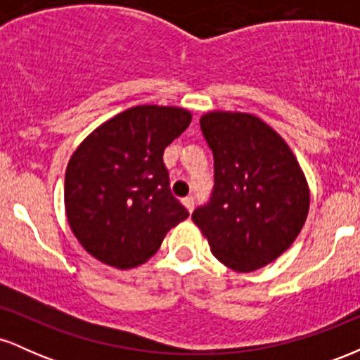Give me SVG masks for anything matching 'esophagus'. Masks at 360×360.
<instances>
[{
  "label": "esophagus",
  "mask_w": 360,
  "mask_h": 360,
  "mask_svg": "<svg viewBox=\"0 0 360 360\" xmlns=\"http://www.w3.org/2000/svg\"><path fill=\"white\" fill-rule=\"evenodd\" d=\"M183 205L186 206V210H188V212H193V210H194V198L193 196L183 198Z\"/></svg>",
  "instance_id": "1"
}]
</instances>
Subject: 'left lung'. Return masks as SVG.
<instances>
[{"label":"left lung","mask_w":360,"mask_h":360,"mask_svg":"<svg viewBox=\"0 0 360 360\" xmlns=\"http://www.w3.org/2000/svg\"><path fill=\"white\" fill-rule=\"evenodd\" d=\"M200 125L213 152L214 186L193 221L226 267L260 269L291 247L307 221L303 171L283 137L254 115L212 111Z\"/></svg>","instance_id":"1"}]
</instances>
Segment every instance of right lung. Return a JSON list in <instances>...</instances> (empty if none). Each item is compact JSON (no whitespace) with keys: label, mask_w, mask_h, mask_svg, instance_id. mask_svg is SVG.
Returning <instances> with one entry per match:
<instances>
[{"label":"right lung","mask_w":360,"mask_h":360,"mask_svg":"<svg viewBox=\"0 0 360 360\" xmlns=\"http://www.w3.org/2000/svg\"><path fill=\"white\" fill-rule=\"evenodd\" d=\"M191 123L176 106L128 108L98 127L65 169L64 201L72 233L94 259L130 269L159 250L189 217L172 196L164 148Z\"/></svg>","instance_id":"obj_1"}]
</instances>
